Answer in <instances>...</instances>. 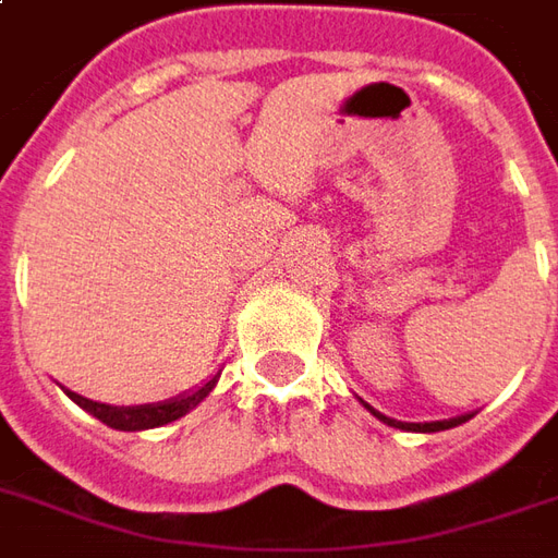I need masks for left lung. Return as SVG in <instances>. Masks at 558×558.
Wrapping results in <instances>:
<instances>
[{
	"label": "left lung",
	"instance_id": "1",
	"mask_svg": "<svg viewBox=\"0 0 558 558\" xmlns=\"http://www.w3.org/2000/svg\"><path fill=\"white\" fill-rule=\"evenodd\" d=\"M364 403V401H361ZM367 407V403H364ZM371 413H374L379 422H386V425H391V428H401V432H422V434H434V432H447V428H456V425H462V422H468V418L474 416V413H464V416H456V418H444V422H398V418H389L383 416L379 410H374V407H367Z\"/></svg>",
	"mask_w": 558,
	"mask_h": 558
}]
</instances>
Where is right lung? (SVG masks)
<instances>
[{
    "mask_svg": "<svg viewBox=\"0 0 558 558\" xmlns=\"http://www.w3.org/2000/svg\"><path fill=\"white\" fill-rule=\"evenodd\" d=\"M215 383H218V374H215L213 379H206L199 389L187 391V395H179V398H169V401L160 403H140V407H111V403L81 398V395H75V391L69 389L66 395L78 403L81 410H87L90 416H96L99 422H106L109 428H118V432H145V428H160V425H167V422L182 418L187 410H194V407L215 389Z\"/></svg>",
    "mask_w": 558,
    "mask_h": 558,
    "instance_id": "obj_1",
    "label": "right lung"
}]
</instances>
